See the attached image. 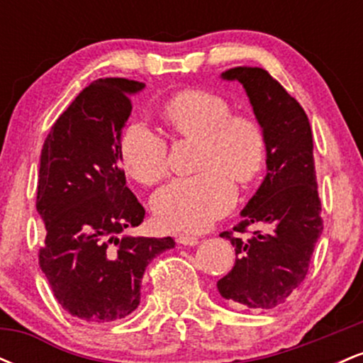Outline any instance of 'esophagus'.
I'll return each instance as SVG.
<instances>
[{"label": "esophagus", "instance_id": "34e87169", "mask_svg": "<svg viewBox=\"0 0 363 363\" xmlns=\"http://www.w3.org/2000/svg\"><path fill=\"white\" fill-rule=\"evenodd\" d=\"M177 242L182 245H196L199 242V239L196 235H191V234H179Z\"/></svg>", "mask_w": 363, "mask_h": 363}]
</instances>
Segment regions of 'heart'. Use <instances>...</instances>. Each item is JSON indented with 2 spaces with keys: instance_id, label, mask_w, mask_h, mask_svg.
I'll list each match as a JSON object with an SVG mask.
<instances>
[{
  "instance_id": "b5f03b06",
  "label": "heart",
  "mask_w": 363,
  "mask_h": 363,
  "mask_svg": "<svg viewBox=\"0 0 363 363\" xmlns=\"http://www.w3.org/2000/svg\"><path fill=\"white\" fill-rule=\"evenodd\" d=\"M164 119L182 138L198 140L196 176L179 177L152 199L157 222L169 230H201L234 206V181L249 182L266 160L264 129L251 116L232 114L230 104L205 90H186L164 106ZM121 162L133 179L152 186L169 170L167 141L135 121L119 143Z\"/></svg>"
}]
</instances>
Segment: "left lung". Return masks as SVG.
Returning a JSON list of instances; mask_svg holds the SVG:
<instances>
[{
  "label": "left lung",
  "mask_w": 363,
  "mask_h": 363,
  "mask_svg": "<svg viewBox=\"0 0 363 363\" xmlns=\"http://www.w3.org/2000/svg\"><path fill=\"white\" fill-rule=\"evenodd\" d=\"M222 78L244 86L266 135L268 172L234 231L245 233L249 224L269 230L247 240L220 234L235 247V264L216 289L235 307L273 309L303 281L323 232L312 129L301 104L266 69L237 66Z\"/></svg>",
  "instance_id": "1"
}]
</instances>
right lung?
Segmentation results:
<instances>
[{"label":"right lung","instance_id":"add662e5","mask_svg":"<svg viewBox=\"0 0 363 363\" xmlns=\"http://www.w3.org/2000/svg\"><path fill=\"white\" fill-rule=\"evenodd\" d=\"M143 89L126 78L90 83L52 124L40 153L39 264L62 309L86 323L131 314L150 261L176 245L172 237L123 235L145 218L119 153L131 95Z\"/></svg>","mask_w":363,"mask_h":363}]
</instances>
